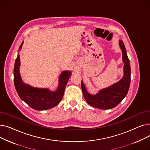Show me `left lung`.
<instances>
[{
    "instance_id": "left-lung-1",
    "label": "left lung",
    "mask_w": 150,
    "mask_h": 150,
    "mask_svg": "<svg viewBox=\"0 0 150 150\" xmlns=\"http://www.w3.org/2000/svg\"><path fill=\"white\" fill-rule=\"evenodd\" d=\"M119 46L122 52V60L124 63V75L120 81L100 90L95 95L88 92L81 81V86L84 98L89 105L94 108L101 109H112L119 105L127 95L131 81L130 62L122 40L119 41Z\"/></svg>"
}]
</instances>
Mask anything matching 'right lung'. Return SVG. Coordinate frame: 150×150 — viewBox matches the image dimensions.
<instances>
[{
	"label": "right lung",
	"instance_id": "obj_1",
	"mask_svg": "<svg viewBox=\"0 0 150 150\" xmlns=\"http://www.w3.org/2000/svg\"><path fill=\"white\" fill-rule=\"evenodd\" d=\"M23 42L19 48L21 50ZM21 61L19 53L16 59L14 67V84L16 90L21 99L38 111H43L57 106L64 96L66 86L70 77L71 72L64 70L61 72L59 78L57 89L52 91L47 88H38L23 83L19 72Z\"/></svg>",
	"mask_w": 150,
	"mask_h": 150
}]
</instances>
